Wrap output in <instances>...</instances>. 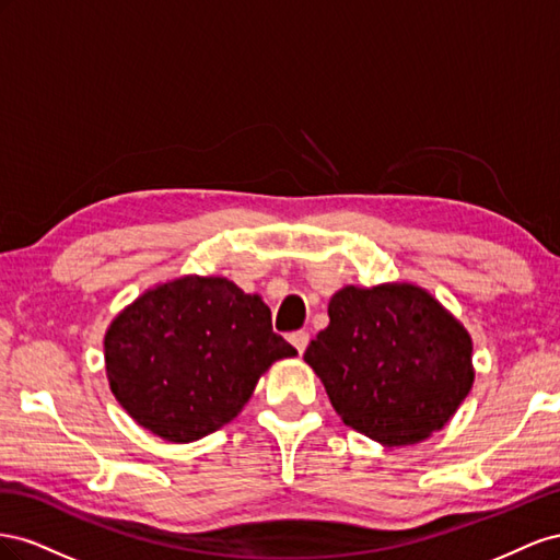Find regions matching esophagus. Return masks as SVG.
<instances>
[{
    "instance_id": "1",
    "label": "esophagus",
    "mask_w": 560,
    "mask_h": 560,
    "mask_svg": "<svg viewBox=\"0 0 560 560\" xmlns=\"http://www.w3.org/2000/svg\"><path fill=\"white\" fill-rule=\"evenodd\" d=\"M289 342L302 354V351H305L307 345H310V332L307 330H295V332L289 335Z\"/></svg>"
}]
</instances>
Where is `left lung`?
Instances as JSON below:
<instances>
[{"instance_id": "8db88e82", "label": "left lung", "mask_w": 560, "mask_h": 560, "mask_svg": "<svg viewBox=\"0 0 560 560\" xmlns=\"http://www.w3.org/2000/svg\"><path fill=\"white\" fill-rule=\"evenodd\" d=\"M305 361L342 422L385 445L427 439L453 418L471 382V338L410 283L347 285Z\"/></svg>"}]
</instances>
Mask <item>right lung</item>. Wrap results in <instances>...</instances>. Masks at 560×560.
<instances>
[{
    "label": "right lung",
    "instance_id": "obj_1",
    "mask_svg": "<svg viewBox=\"0 0 560 560\" xmlns=\"http://www.w3.org/2000/svg\"><path fill=\"white\" fill-rule=\"evenodd\" d=\"M295 354L271 330L265 302L220 277L156 285L105 335L112 394L140 427L171 443L225 427L269 365Z\"/></svg>",
    "mask_w": 560,
    "mask_h": 560
}]
</instances>
